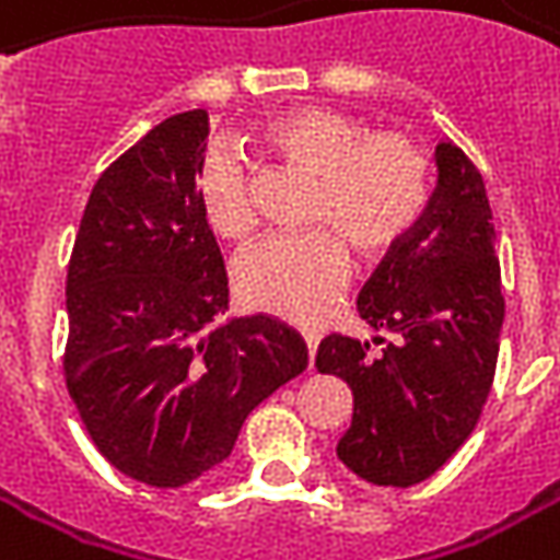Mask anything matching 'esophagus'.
I'll return each instance as SVG.
<instances>
[{
  "label": "esophagus",
  "mask_w": 560,
  "mask_h": 560,
  "mask_svg": "<svg viewBox=\"0 0 560 560\" xmlns=\"http://www.w3.org/2000/svg\"><path fill=\"white\" fill-rule=\"evenodd\" d=\"M303 340H306L310 357H316V347H318V340H322V335H318V331H303Z\"/></svg>",
  "instance_id": "obj_1"
}]
</instances>
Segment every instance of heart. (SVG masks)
Segmentation results:
<instances>
[{
  "mask_svg": "<svg viewBox=\"0 0 560 560\" xmlns=\"http://www.w3.org/2000/svg\"><path fill=\"white\" fill-rule=\"evenodd\" d=\"M269 164L313 179L303 222L322 225L254 247L235 266L242 298L262 313L294 322L318 318L343 291L357 260L377 262L424 220L434 195V164L409 136L375 132L359 117L328 107H291L257 136ZM198 213L229 244L257 232L247 176L235 161L213 158L198 176Z\"/></svg>",
  "mask_w": 560,
  "mask_h": 560,
  "instance_id": "1",
  "label": "heart"
}]
</instances>
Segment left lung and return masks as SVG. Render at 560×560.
I'll use <instances>...</instances> for the list:
<instances>
[{"label":"left lung","instance_id":"left-lung-1","mask_svg":"<svg viewBox=\"0 0 560 560\" xmlns=\"http://www.w3.org/2000/svg\"><path fill=\"white\" fill-rule=\"evenodd\" d=\"M424 220L359 294V316L394 340L328 335L316 369L353 390L338 458L375 487H415L471 436L487 402L505 318L487 188L450 139L436 145Z\"/></svg>","mask_w":560,"mask_h":560}]
</instances>
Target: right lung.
Wrapping results in <instances>:
<instances>
[{
  "instance_id": "add662e5",
  "label": "right lung",
  "mask_w": 560,
  "mask_h": 560,
  "mask_svg": "<svg viewBox=\"0 0 560 560\" xmlns=\"http://www.w3.org/2000/svg\"><path fill=\"white\" fill-rule=\"evenodd\" d=\"M207 110L173 114L102 173L68 266L65 377L126 477L185 487L232 455L244 418L306 369L266 316H225L229 279L198 213Z\"/></svg>"
}]
</instances>
